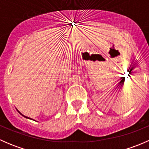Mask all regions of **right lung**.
Listing matches in <instances>:
<instances>
[{"mask_svg": "<svg viewBox=\"0 0 149 149\" xmlns=\"http://www.w3.org/2000/svg\"><path fill=\"white\" fill-rule=\"evenodd\" d=\"M18 112H19V111H18ZM19 112V113H20V114H21V115H22V113H21V112ZM23 116H24V117H25V118H27V117L24 116V115H23ZM29 119H30V118H29Z\"/></svg>", "mask_w": 149, "mask_h": 149, "instance_id": "obj_1", "label": "right lung"}]
</instances>
